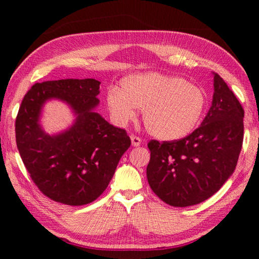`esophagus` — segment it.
Returning <instances> with one entry per match:
<instances>
[{"label": "esophagus", "mask_w": 259, "mask_h": 259, "mask_svg": "<svg viewBox=\"0 0 259 259\" xmlns=\"http://www.w3.org/2000/svg\"><path fill=\"white\" fill-rule=\"evenodd\" d=\"M131 144H133V146H135V147L142 145V139L137 137V136L133 135V136H131Z\"/></svg>", "instance_id": "esophagus-1"}]
</instances>
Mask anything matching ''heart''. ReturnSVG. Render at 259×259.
Segmentation results:
<instances>
[{"instance_id": "obj_1", "label": "heart", "mask_w": 259, "mask_h": 259, "mask_svg": "<svg viewBox=\"0 0 259 259\" xmlns=\"http://www.w3.org/2000/svg\"><path fill=\"white\" fill-rule=\"evenodd\" d=\"M106 105L113 120L125 124L142 109L146 130L162 140L186 137L202 120L207 108L203 89L185 78L159 72L122 78L120 89L108 88Z\"/></svg>"}]
</instances>
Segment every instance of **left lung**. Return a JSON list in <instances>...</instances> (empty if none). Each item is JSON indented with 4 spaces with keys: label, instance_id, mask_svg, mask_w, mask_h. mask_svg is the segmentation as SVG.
<instances>
[{
    "label": "left lung",
    "instance_id": "left-lung-1",
    "mask_svg": "<svg viewBox=\"0 0 259 259\" xmlns=\"http://www.w3.org/2000/svg\"><path fill=\"white\" fill-rule=\"evenodd\" d=\"M212 104L202 123L171 142L152 139L147 181L166 204L188 207L212 196L233 174L242 148L244 111L214 73Z\"/></svg>",
    "mask_w": 259,
    "mask_h": 259
}]
</instances>
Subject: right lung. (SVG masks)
Wrapping results in <instances>:
<instances>
[{
  "instance_id": "obj_1",
  "label": "right lung",
  "mask_w": 259,
  "mask_h": 259,
  "mask_svg": "<svg viewBox=\"0 0 259 259\" xmlns=\"http://www.w3.org/2000/svg\"><path fill=\"white\" fill-rule=\"evenodd\" d=\"M100 82L95 78L35 83L16 117V142L25 168L43 194L56 202L83 205L106 190L121 156L131 145L124 129L94 112ZM58 98L77 114L74 124L57 136L38 124L42 104Z\"/></svg>"
}]
</instances>
